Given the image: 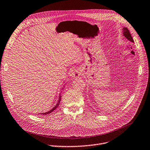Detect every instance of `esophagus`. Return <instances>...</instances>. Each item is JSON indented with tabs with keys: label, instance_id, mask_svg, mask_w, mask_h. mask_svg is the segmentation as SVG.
Listing matches in <instances>:
<instances>
[{
	"label": "esophagus",
	"instance_id": "1",
	"mask_svg": "<svg viewBox=\"0 0 150 150\" xmlns=\"http://www.w3.org/2000/svg\"><path fill=\"white\" fill-rule=\"evenodd\" d=\"M81 74V71L79 69H75L74 70L71 71V72H70L69 76H70V77L76 78H78L79 76H80Z\"/></svg>",
	"mask_w": 150,
	"mask_h": 150
}]
</instances>
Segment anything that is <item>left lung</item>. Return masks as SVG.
<instances>
[{
    "label": "left lung",
    "instance_id": "8db88e82",
    "mask_svg": "<svg viewBox=\"0 0 150 150\" xmlns=\"http://www.w3.org/2000/svg\"><path fill=\"white\" fill-rule=\"evenodd\" d=\"M122 30H123V36H124V37L127 40H128L131 42L134 43L133 39H132V38L131 35V33H130L129 30L128 29V28H127L125 27H124L122 28Z\"/></svg>",
    "mask_w": 150,
    "mask_h": 150
}]
</instances>
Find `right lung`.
Instances as JSON below:
<instances>
[{"label":"right lung","mask_w":150,"mask_h":150,"mask_svg":"<svg viewBox=\"0 0 150 150\" xmlns=\"http://www.w3.org/2000/svg\"><path fill=\"white\" fill-rule=\"evenodd\" d=\"M63 89V88H62ZM61 92H61V93H59V99H58V103H57V105L52 109V110H51L50 111H47V112H44V113H40V114H42V115H47V114H50V113H51V112H52L54 111H55L57 108V107H58V105H59V103H60V102H61Z\"/></svg>","instance_id":"1"}]
</instances>
